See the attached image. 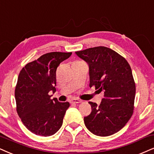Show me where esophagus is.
I'll list each match as a JSON object with an SVG mask.
<instances>
[{"instance_id":"obj_1","label":"esophagus","mask_w":154,"mask_h":154,"mask_svg":"<svg viewBox=\"0 0 154 154\" xmlns=\"http://www.w3.org/2000/svg\"><path fill=\"white\" fill-rule=\"evenodd\" d=\"M71 103H81L82 101H81V100L78 99V98H73V99L71 100Z\"/></svg>"}]
</instances>
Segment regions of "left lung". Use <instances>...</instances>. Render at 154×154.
Returning a JSON list of instances; mask_svg holds the SVG:
<instances>
[{
    "label": "left lung",
    "mask_w": 154,
    "mask_h": 154,
    "mask_svg": "<svg viewBox=\"0 0 154 154\" xmlns=\"http://www.w3.org/2000/svg\"><path fill=\"white\" fill-rule=\"evenodd\" d=\"M89 66L91 88L104 92L99 106L89 102L91 113L84 117L86 128L96 136H108L124 127L134 113L136 85L127 60L104 46L75 52Z\"/></svg>",
    "instance_id": "left-lung-1"
}]
</instances>
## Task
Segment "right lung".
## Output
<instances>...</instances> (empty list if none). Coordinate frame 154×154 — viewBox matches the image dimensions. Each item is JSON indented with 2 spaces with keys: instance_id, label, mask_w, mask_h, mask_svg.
Returning a JSON list of instances; mask_svg holds the SVG:
<instances>
[{
  "instance_id": "obj_1",
  "label": "right lung",
  "mask_w": 154,
  "mask_h": 154,
  "mask_svg": "<svg viewBox=\"0 0 154 154\" xmlns=\"http://www.w3.org/2000/svg\"><path fill=\"white\" fill-rule=\"evenodd\" d=\"M72 53L51 52L28 63L19 73L15 89L16 111L30 131L49 136L60 129L68 102L51 99L49 92H56V69Z\"/></svg>"
}]
</instances>
